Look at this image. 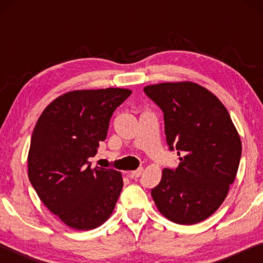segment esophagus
I'll list each match as a JSON object with an SVG mask.
<instances>
[{
	"instance_id": "1",
	"label": "esophagus",
	"mask_w": 263,
	"mask_h": 263,
	"mask_svg": "<svg viewBox=\"0 0 263 263\" xmlns=\"http://www.w3.org/2000/svg\"><path fill=\"white\" fill-rule=\"evenodd\" d=\"M142 171H144V168H138L137 171L128 173V177H131V179H138V177L141 175Z\"/></svg>"
}]
</instances>
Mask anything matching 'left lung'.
Listing matches in <instances>:
<instances>
[{
	"label": "left lung",
	"mask_w": 263,
	"mask_h": 263,
	"mask_svg": "<svg viewBox=\"0 0 263 263\" xmlns=\"http://www.w3.org/2000/svg\"><path fill=\"white\" fill-rule=\"evenodd\" d=\"M144 91L163 111L167 144L181 155L176 169L162 171L153 201L167 219L197 224L218 210L234 182L239 133L219 99L197 83L163 82Z\"/></svg>",
	"instance_id": "8db88e82"
}]
</instances>
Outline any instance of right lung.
<instances>
[{"instance_id":"1","label":"right lung","mask_w":263,"mask_h":263,"mask_svg":"<svg viewBox=\"0 0 263 263\" xmlns=\"http://www.w3.org/2000/svg\"><path fill=\"white\" fill-rule=\"evenodd\" d=\"M130 89L73 90L57 97L38 118L28 155V175L35 193L69 228H99L112 213L123 188L122 173L96 167L100 141L111 116Z\"/></svg>"}]
</instances>
